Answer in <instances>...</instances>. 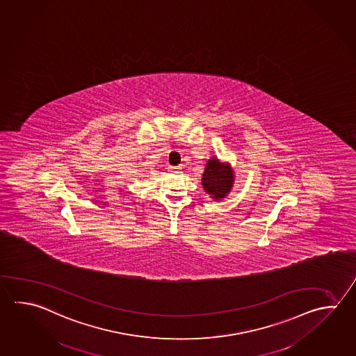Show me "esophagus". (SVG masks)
<instances>
[{
	"instance_id": "obj_1",
	"label": "esophagus",
	"mask_w": 356,
	"mask_h": 356,
	"mask_svg": "<svg viewBox=\"0 0 356 356\" xmlns=\"http://www.w3.org/2000/svg\"><path fill=\"white\" fill-rule=\"evenodd\" d=\"M171 168V171H175V170H176V168Z\"/></svg>"
}]
</instances>
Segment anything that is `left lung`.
<instances>
[{
  "label": "left lung",
  "instance_id": "8db88e82",
  "mask_svg": "<svg viewBox=\"0 0 356 356\" xmlns=\"http://www.w3.org/2000/svg\"><path fill=\"white\" fill-rule=\"evenodd\" d=\"M234 171L229 163H222L216 157H213L209 160L204 170L202 188L211 199L218 202L230 193L234 184Z\"/></svg>",
  "mask_w": 356,
  "mask_h": 356
}]
</instances>
